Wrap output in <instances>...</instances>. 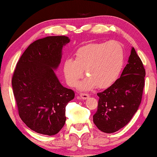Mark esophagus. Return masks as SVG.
<instances>
[{"mask_svg": "<svg viewBox=\"0 0 157 157\" xmlns=\"http://www.w3.org/2000/svg\"><path fill=\"white\" fill-rule=\"evenodd\" d=\"M89 97V95L87 94H79V99L86 100Z\"/></svg>", "mask_w": 157, "mask_h": 157, "instance_id": "obj_1", "label": "esophagus"}]
</instances>
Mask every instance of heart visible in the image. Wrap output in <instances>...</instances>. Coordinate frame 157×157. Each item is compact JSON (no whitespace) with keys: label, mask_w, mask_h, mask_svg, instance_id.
<instances>
[{"label":"heart","mask_w":157,"mask_h":157,"mask_svg":"<svg viewBox=\"0 0 157 157\" xmlns=\"http://www.w3.org/2000/svg\"><path fill=\"white\" fill-rule=\"evenodd\" d=\"M123 64V47L116 41H111L81 47L75 52L74 60L65 61L63 71L71 86L78 84L85 70L88 78L80 84L82 89H91L96 86L99 89H107L118 79Z\"/></svg>","instance_id":"1"}]
</instances>
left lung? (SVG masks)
Instances as JSON below:
<instances>
[{
    "label": "left lung",
    "mask_w": 157,
    "mask_h": 157,
    "mask_svg": "<svg viewBox=\"0 0 157 157\" xmlns=\"http://www.w3.org/2000/svg\"><path fill=\"white\" fill-rule=\"evenodd\" d=\"M145 76L142 61L132 47L121 78L112 86L97 94L98 110L93 118L100 131L113 133L131 121L141 102Z\"/></svg>",
    "instance_id": "8db88e82"
}]
</instances>
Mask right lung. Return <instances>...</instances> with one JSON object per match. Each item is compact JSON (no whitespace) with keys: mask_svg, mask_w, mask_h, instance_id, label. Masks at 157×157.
<instances>
[{"mask_svg":"<svg viewBox=\"0 0 157 157\" xmlns=\"http://www.w3.org/2000/svg\"><path fill=\"white\" fill-rule=\"evenodd\" d=\"M66 36H50L34 41L16 66L12 84L20 118L39 134L52 136L65 124L66 107L75 97L63 87L53 70L61 62Z\"/></svg>","mask_w":157,"mask_h":157,"instance_id":"obj_1","label":"right lung"}]
</instances>
